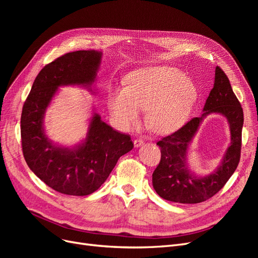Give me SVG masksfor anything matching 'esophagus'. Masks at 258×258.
Masks as SVG:
<instances>
[{
  "instance_id": "obj_1",
  "label": "esophagus",
  "mask_w": 258,
  "mask_h": 258,
  "mask_svg": "<svg viewBox=\"0 0 258 258\" xmlns=\"http://www.w3.org/2000/svg\"><path fill=\"white\" fill-rule=\"evenodd\" d=\"M134 144H135V147H140V146L144 144V141L142 139H136L134 141Z\"/></svg>"
}]
</instances>
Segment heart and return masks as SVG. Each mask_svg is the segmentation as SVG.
<instances>
[{"label":"heart","mask_w":258,"mask_h":258,"mask_svg":"<svg viewBox=\"0 0 258 258\" xmlns=\"http://www.w3.org/2000/svg\"><path fill=\"white\" fill-rule=\"evenodd\" d=\"M198 99L195 83L172 67H153L130 74L124 88L112 90L108 108L123 128L140 120V110L145 111L148 128L156 134L168 135L181 128Z\"/></svg>","instance_id":"1"}]
</instances>
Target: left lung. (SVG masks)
<instances>
[{
    "label": "left lung",
    "mask_w": 258,
    "mask_h": 258,
    "mask_svg": "<svg viewBox=\"0 0 258 258\" xmlns=\"http://www.w3.org/2000/svg\"><path fill=\"white\" fill-rule=\"evenodd\" d=\"M214 77L213 88L206 101L202 115L195 117L174 134L157 142L161 148V159L153 173V187L165 200L178 204L206 201L223 188L238 167L243 111L227 75L221 68H215ZM210 113L222 114L228 119L231 144L213 173L198 176L189 169L186 154L202 120Z\"/></svg>",
    "instance_id": "left-lung-1"
}]
</instances>
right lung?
I'll return each instance as SVG.
<instances>
[{
	"label": "right lung",
	"mask_w": 258,
	"mask_h": 258,
	"mask_svg": "<svg viewBox=\"0 0 258 258\" xmlns=\"http://www.w3.org/2000/svg\"><path fill=\"white\" fill-rule=\"evenodd\" d=\"M102 54L98 50H77L45 66L22 107L21 144L27 165L50 188L70 196L96 191L119 157L134 148L130 136L104 122L96 108H92L87 134L79 144L59 145L45 132L44 117L59 88L80 86L92 91Z\"/></svg>",
	"instance_id": "1"
}]
</instances>
